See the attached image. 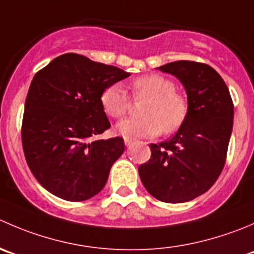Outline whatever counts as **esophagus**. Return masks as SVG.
Segmentation results:
<instances>
[{
	"instance_id": "esophagus-1",
	"label": "esophagus",
	"mask_w": 254,
	"mask_h": 254,
	"mask_svg": "<svg viewBox=\"0 0 254 254\" xmlns=\"http://www.w3.org/2000/svg\"><path fill=\"white\" fill-rule=\"evenodd\" d=\"M125 145H127V146H130V145L132 144V142H134V140L132 139H129V137H125Z\"/></svg>"
}]
</instances>
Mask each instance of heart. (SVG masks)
<instances>
[{
	"label": "heart",
	"instance_id": "1",
	"mask_svg": "<svg viewBox=\"0 0 254 254\" xmlns=\"http://www.w3.org/2000/svg\"><path fill=\"white\" fill-rule=\"evenodd\" d=\"M135 100L146 99L142 104L141 118H127L117 125V131L124 137H151L160 132L172 134L186 118L187 99L176 89V83L162 74H147L130 83ZM104 112L113 119H120L130 108V98L122 85L110 84L100 94Z\"/></svg>",
	"mask_w": 254,
	"mask_h": 254
}]
</instances>
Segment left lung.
<instances>
[{
    "instance_id": "obj_1",
    "label": "left lung",
    "mask_w": 254,
    "mask_h": 254,
    "mask_svg": "<svg viewBox=\"0 0 254 254\" xmlns=\"http://www.w3.org/2000/svg\"><path fill=\"white\" fill-rule=\"evenodd\" d=\"M184 84L189 109L170 140L150 144L151 157L140 165L147 192L167 203L187 202L205 193L225 166L233 127V102L225 80L210 65L177 61L157 68Z\"/></svg>"
}]
</instances>
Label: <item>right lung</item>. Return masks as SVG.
<instances>
[{
	"instance_id": "obj_1",
	"label": "right lung",
	"mask_w": 254,
	"mask_h": 254,
	"mask_svg": "<svg viewBox=\"0 0 254 254\" xmlns=\"http://www.w3.org/2000/svg\"><path fill=\"white\" fill-rule=\"evenodd\" d=\"M114 65L65 53L36 73L24 104L22 145L37 181L63 200L79 202L100 192L123 137L94 139L110 127L100 94L129 77Z\"/></svg>"
}]
</instances>
